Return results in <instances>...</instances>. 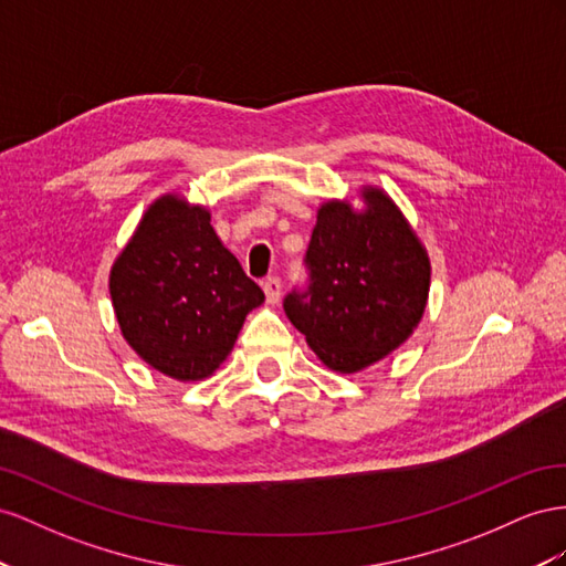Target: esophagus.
Listing matches in <instances>:
<instances>
[{"label":"esophagus","instance_id":"obj_1","mask_svg":"<svg viewBox=\"0 0 566 566\" xmlns=\"http://www.w3.org/2000/svg\"><path fill=\"white\" fill-rule=\"evenodd\" d=\"M263 289H265V296L270 303H277L280 296H282V280L280 277H268L263 282Z\"/></svg>","mask_w":566,"mask_h":566}]
</instances>
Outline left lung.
Masks as SVG:
<instances>
[{
  "label": "left lung",
  "mask_w": 566,
  "mask_h": 566,
  "mask_svg": "<svg viewBox=\"0 0 566 566\" xmlns=\"http://www.w3.org/2000/svg\"><path fill=\"white\" fill-rule=\"evenodd\" d=\"M367 211L329 201L305 251V286L284 296V313L317 358L336 373L381 360L417 327L429 294V258L408 220L379 189Z\"/></svg>",
  "instance_id": "1"
}]
</instances>
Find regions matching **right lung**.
<instances>
[{"label": "right lung", "instance_id": "add662e5", "mask_svg": "<svg viewBox=\"0 0 566 566\" xmlns=\"http://www.w3.org/2000/svg\"><path fill=\"white\" fill-rule=\"evenodd\" d=\"M120 332L158 373L197 381L228 358L247 315L265 301L211 228V213L160 197L111 270Z\"/></svg>", "mask_w": 566, "mask_h": 566}]
</instances>
